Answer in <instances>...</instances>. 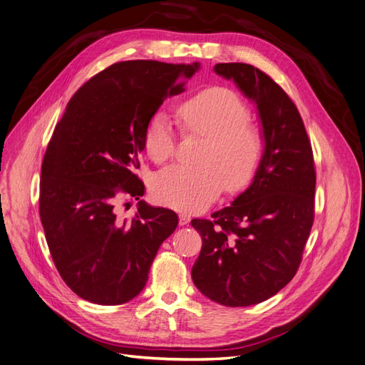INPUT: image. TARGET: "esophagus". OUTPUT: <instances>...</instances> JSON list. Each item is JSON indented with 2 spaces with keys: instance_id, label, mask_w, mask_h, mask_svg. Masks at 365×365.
Masks as SVG:
<instances>
[{
  "instance_id": "esophagus-1",
  "label": "esophagus",
  "mask_w": 365,
  "mask_h": 365,
  "mask_svg": "<svg viewBox=\"0 0 365 365\" xmlns=\"http://www.w3.org/2000/svg\"><path fill=\"white\" fill-rule=\"evenodd\" d=\"M190 221H191V215H190V213L182 212V213L179 215V224H180V225H186Z\"/></svg>"
}]
</instances>
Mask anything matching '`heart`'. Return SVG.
<instances>
[{"label":"heart","mask_w":365,"mask_h":365,"mask_svg":"<svg viewBox=\"0 0 365 365\" xmlns=\"http://www.w3.org/2000/svg\"><path fill=\"white\" fill-rule=\"evenodd\" d=\"M183 126L191 133L207 135L200 159L192 167L174 164L160 170L152 192L160 205L178 210H200L218 197L222 187L237 191L247 186L263 158V137L248 123L250 111L236 94L209 88L179 106ZM145 150L153 160L164 162L175 153V130L171 117L156 111L144 135Z\"/></svg>","instance_id":"obj_1"}]
</instances>
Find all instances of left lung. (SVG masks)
<instances>
[{
  "label": "left lung",
  "instance_id": "obj_1",
  "mask_svg": "<svg viewBox=\"0 0 365 365\" xmlns=\"http://www.w3.org/2000/svg\"><path fill=\"white\" fill-rule=\"evenodd\" d=\"M257 106L264 150L251 185L233 203L192 220L201 247L192 281L225 307L263 302L287 286L301 264L314 220L316 171L298 108L275 81L245 63H218Z\"/></svg>",
  "mask_w": 365,
  "mask_h": 365
}]
</instances>
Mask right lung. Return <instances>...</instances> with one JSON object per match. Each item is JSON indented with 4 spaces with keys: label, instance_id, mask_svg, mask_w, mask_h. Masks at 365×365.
<instances>
[{
    "label": "right lung",
    "instance_id": "obj_1",
    "mask_svg": "<svg viewBox=\"0 0 365 365\" xmlns=\"http://www.w3.org/2000/svg\"><path fill=\"white\" fill-rule=\"evenodd\" d=\"M198 69L200 63H115L73 94L52 133L42 164L40 221L57 271L88 302L133 299L179 224L173 210L144 200L135 217L123 220L115 200L120 193L144 195L135 170L148 121Z\"/></svg>",
    "mask_w": 365,
    "mask_h": 365
}]
</instances>
